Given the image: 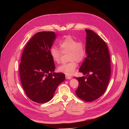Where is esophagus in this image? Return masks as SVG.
I'll return each mask as SVG.
<instances>
[{
  "mask_svg": "<svg viewBox=\"0 0 129 129\" xmlns=\"http://www.w3.org/2000/svg\"><path fill=\"white\" fill-rule=\"evenodd\" d=\"M65 77H66V79H68V80H70V79H71L72 78L71 77H70V76H67V75H66V76H65Z\"/></svg>",
  "mask_w": 129,
  "mask_h": 129,
  "instance_id": "esophagus-1",
  "label": "esophagus"
}]
</instances>
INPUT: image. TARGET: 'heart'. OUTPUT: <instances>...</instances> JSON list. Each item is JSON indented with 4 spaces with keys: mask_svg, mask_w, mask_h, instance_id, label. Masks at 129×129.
<instances>
[{
    "mask_svg": "<svg viewBox=\"0 0 129 129\" xmlns=\"http://www.w3.org/2000/svg\"><path fill=\"white\" fill-rule=\"evenodd\" d=\"M60 50L54 47L50 49V56L53 61L57 63L61 61L63 54H68L69 62L58 67V71L67 75H72L75 72L78 63L81 62L86 56V46L83 42L77 40L70 36H67L59 42Z\"/></svg>",
    "mask_w": 129,
    "mask_h": 129,
    "instance_id": "1",
    "label": "heart"
}]
</instances>
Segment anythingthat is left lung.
I'll return each instance as SVG.
<instances>
[{"label": "left lung", "instance_id": "8db88e82", "mask_svg": "<svg viewBox=\"0 0 129 129\" xmlns=\"http://www.w3.org/2000/svg\"><path fill=\"white\" fill-rule=\"evenodd\" d=\"M87 57L79 71L84 76L76 79L79 86L76 93L86 102H92L101 97L106 90L110 75V56L106 42L94 31L85 29Z\"/></svg>", "mask_w": 129, "mask_h": 129}]
</instances>
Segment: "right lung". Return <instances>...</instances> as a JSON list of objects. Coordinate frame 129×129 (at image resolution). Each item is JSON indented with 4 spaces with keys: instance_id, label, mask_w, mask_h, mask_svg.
I'll return each instance as SVG.
<instances>
[{
    "instance_id": "1",
    "label": "right lung",
    "mask_w": 129,
    "mask_h": 129,
    "mask_svg": "<svg viewBox=\"0 0 129 129\" xmlns=\"http://www.w3.org/2000/svg\"><path fill=\"white\" fill-rule=\"evenodd\" d=\"M53 31L36 34L26 45L19 65L22 88L27 97L37 103L50 101L59 85L65 79L63 73L53 72L50 49L56 39Z\"/></svg>"
}]
</instances>
